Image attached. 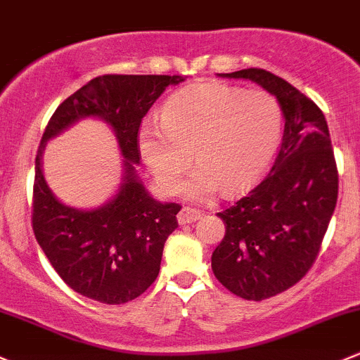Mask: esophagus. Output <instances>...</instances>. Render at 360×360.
Wrapping results in <instances>:
<instances>
[{
	"label": "esophagus",
	"mask_w": 360,
	"mask_h": 360,
	"mask_svg": "<svg viewBox=\"0 0 360 360\" xmlns=\"http://www.w3.org/2000/svg\"><path fill=\"white\" fill-rule=\"evenodd\" d=\"M201 217V211L199 210H194V207H188V206H184L180 210L179 213V224L184 225V224H192V221H195L198 218Z\"/></svg>",
	"instance_id": "34e87169"
}]
</instances>
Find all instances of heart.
<instances>
[{
	"label": "heart",
	"instance_id": "obj_1",
	"mask_svg": "<svg viewBox=\"0 0 360 360\" xmlns=\"http://www.w3.org/2000/svg\"><path fill=\"white\" fill-rule=\"evenodd\" d=\"M283 112L276 97L224 83L191 84L162 105L161 124L140 128V153L168 194H175L195 159L198 168L184 184L185 198L234 195L262 179L277 153Z\"/></svg>",
	"mask_w": 360,
	"mask_h": 360
}]
</instances>
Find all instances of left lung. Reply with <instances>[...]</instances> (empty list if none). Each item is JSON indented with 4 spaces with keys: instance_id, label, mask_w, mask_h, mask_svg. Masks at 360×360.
<instances>
[{
    "instance_id": "left-lung-1",
    "label": "left lung",
    "mask_w": 360,
    "mask_h": 360,
    "mask_svg": "<svg viewBox=\"0 0 360 360\" xmlns=\"http://www.w3.org/2000/svg\"><path fill=\"white\" fill-rule=\"evenodd\" d=\"M221 76L260 84L286 120L269 175L218 213L225 236L211 255L214 277L229 291L260 302L295 286L316 262L338 199V169L328 123L312 100L269 70Z\"/></svg>"
}]
</instances>
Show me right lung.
<instances>
[{
    "label": "right lung",
    "instance_id": "obj_1",
    "mask_svg": "<svg viewBox=\"0 0 360 360\" xmlns=\"http://www.w3.org/2000/svg\"><path fill=\"white\" fill-rule=\"evenodd\" d=\"M181 76L105 74L65 98L44 128L36 154L32 231L65 284L107 305L142 295L158 277L162 248L179 227L176 202H159L136 179L139 129L143 116L169 84ZM100 117L115 129L125 155V176L114 200L97 210L62 205L47 188L41 158L46 142L76 120Z\"/></svg>",
    "mask_w": 360,
    "mask_h": 360
}]
</instances>
